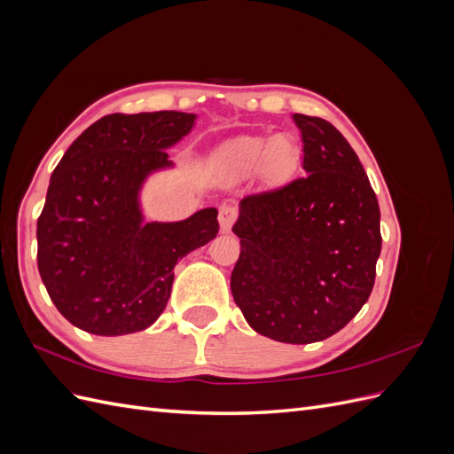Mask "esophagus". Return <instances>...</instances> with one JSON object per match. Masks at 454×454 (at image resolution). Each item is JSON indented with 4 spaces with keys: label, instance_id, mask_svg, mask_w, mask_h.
I'll return each instance as SVG.
<instances>
[{
    "label": "esophagus",
    "instance_id": "esophagus-1",
    "mask_svg": "<svg viewBox=\"0 0 454 454\" xmlns=\"http://www.w3.org/2000/svg\"><path fill=\"white\" fill-rule=\"evenodd\" d=\"M217 217H219V227H222V231H223V232H227V231H231L232 223L237 222L239 212H237L235 206H231V204H223L222 208H219V214H217Z\"/></svg>",
    "mask_w": 454,
    "mask_h": 454
}]
</instances>
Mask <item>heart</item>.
<instances>
[{"instance_id":"heart-1","label":"heart","mask_w":454,"mask_h":454,"mask_svg":"<svg viewBox=\"0 0 454 454\" xmlns=\"http://www.w3.org/2000/svg\"><path fill=\"white\" fill-rule=\"evenodd\" d=\"M225 159L235 170L250 172L259 164L269 176H284L294 168L297 147L290 136H274L272 140L261 136H242L227 145Z\"/></svg>"}]
</instances>
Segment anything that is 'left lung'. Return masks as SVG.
I'll use <instances>...</instances> for the list:
<instances>
[{
  "mask_svg": "<svg viewBox=\"0 0 454 454\" xmlns=\"http://www.w3.org/2000/svg\"><path fill=\"white\" fill-rule=\"evenodd\" d=\"M305 176L240 200L231 292L269 339L309 345L335 335L371 295L380 210L358 155L332 122L294 114Z\"/></svg>",
  "mask_w": 454,
  "mask_h": 454,
  "instance_id": "obj_1",
  "label": "left lung"
}]
</instances>
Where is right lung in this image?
I'll use <instances>...</instances> for the list:
<instances>
[{"label": "right lung", "instance_id": "obj_1", "mask_svg": "<svg viewBox=\"0 0 454 454\" xmlns=\"http://www.w3.org/2000/svg\"><path fill=\"white\" fill-rule=\"evenodd\" d=\"M193 114L106 115L66 151L37 219V269L54 307L94 335L149 327L168 303L174 265L215 239L217 210L177 223H144L138 191L168 167L167 149Z\"/></svg>", "mask_w": 454, "mask_h": 454}]
</instances>
